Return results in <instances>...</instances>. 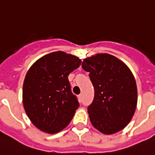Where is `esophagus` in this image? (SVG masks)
<instances>
[{
  "instance_id": "1",
  "label": "esophagus",
  "mask_w": 155,
  "mask_h": 155,
  "mask_svg": "<svg viewBox=\"0 0 155 155\" xmlns=\"http://www.w3.org/2000/svg\"><path fill=\"white\" fill-rule=\"evenodd\" d=\"M83 97H84V95H83V94H80L79 95H78V99H79L81 101L83 100Z\"/></svg>"
}]
</instances>
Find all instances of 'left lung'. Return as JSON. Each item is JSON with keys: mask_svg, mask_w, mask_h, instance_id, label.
<instances>
[{"mask_svg": "<svg viewBox=\"0 0 155 155\" xmlns=\"http://www.w3.org/2000/svg\"><path fill=\"white\" fill-rule=\"evenodd\" d=\"M84 71L94 88V98L88 112L92 125L104 134L124 128L133 116L137 102L135 78L127 65L109 54L84 59Z\"/></svg>", "mask_w": 155, "mask_h": 155, "instance_id": "left-lung-1", "label": "left lung"}]
</instances>
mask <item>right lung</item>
<instances>
[{"label": "right lung", "mask_w": 155, "mask_h": 155, "mask_svg": "<svg viewBox=\"0 0 155 155\" xmlns=\"http://www.w3.org/2000/svg\"><path fill=\"white\" fill-rule=\"evenodd\" d=\"M80 65L77 56L55 51L38 60L27 72L22 103L27 116L39 130L56 133L70 123L79 103L68 75Z\"/></svg>", "instance_id": "add662e5"}]
</instances>
